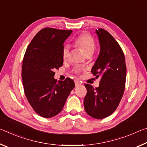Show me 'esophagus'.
I'll return each instance as SVG.
<instances>
[{"instance_id": "1", "label": "esophagus", "mask_w": 147, "mask_h": 147, "mask_svg": "<svg viewBox=\"0 0 147 147\" xmlns=\"http://www.w3.org/2000/svg\"><path fill=\"white\" fill-rule=\"evenodd\" d=\"M74 82H75V86H79L81 85V83L78 80H75V81H74Z\"/></svg>"}]
</instances>
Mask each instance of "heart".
<instances>
[{"label":"heart","mask_w":147,"mask_h":147,"mask_svg":"<svg viewBox=\"0 0 147 147\" xmlns=\"http://www.w3.org/2000/svg\"><path fill=\"white\" fill-rule=\"evenodd\" d=\"M74 44L76 47L81 49L86 56H91L95 49V41L90 34L84 33L80 35L74 39ZM69 56V48L68 46H65L62 50V58L63 60H66ZM74 72L76 74L80 73V69H76Z\"/></svg>","instance_id":"obj_1"}]
</instances>
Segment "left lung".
I'll list each match as a JSON object with an SVG mask.
<instances>
[{"label": "left lung", "instance_id": "left-lung-1", "mask_svg": "<svg viewBox=\"0 0 147 147\" xmlns=\"http://www.w3.org/2000/svg\"><path fill=\"white\" fill-rule=\"evenodd\" d=\"M100 51L91 69L100 84L94 88L85 84L87 94L84 104L86 113L97 119L112 114L123 97L125 88L126 67L123 50L113 37L102 28L96 30Z\"/></svg>", "mask_w": 147, "mask_h": 147}]
</instances>
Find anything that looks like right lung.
<instances>
[{
  "mask_svg": "<svg viewBox=\"0 0 147 147\" xmlns=\"http://www.w3.org/2000/svg\"><path fill=\"white\" fill-rule=\"evenodd\" d=\"M72 30L45 28L39 31L27 47L22 66L26 97L36 113L45 118L60 112L75 84L67 78L54 79V71L62 66V50Z\"/></svg>",
  "mask_w": 147,
  "mask_h": 147,
  "instance_id": "add662e5",
  "label": "right lung"
}]
</instances>
